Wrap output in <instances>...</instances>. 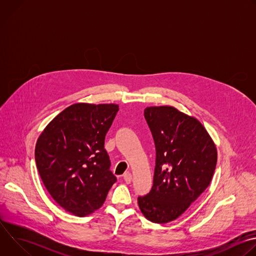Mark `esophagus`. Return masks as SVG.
<instances>
[{
    "mask_svg": "<svg viewBox=\"0 0 256 256\" xmlns=\"http://www.w3.org/2000/svg\"><path fill=\"white\" fill-rule=\"evenodd\" d=\"M124 181L126 182V184H130V182H132V174H130V172L124 173Z\"/></svg>",
    "mask_w": 256,
    "mask_h": 256,
    "instance_id": "34e87169",
    "label": "esophagus"
}]
</instances>
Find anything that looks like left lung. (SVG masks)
Here are the masks:
<instances>
[{"mask_svg":"<svg viewBox=\"0 0 256 256\" xmlns=\"http://www.w3.org/2000/svg\"><path fill=\"white\" fill-rule=\"evenodd\" d=\"M144 116L153 136V186L138 198L149 221L165 224L184 214L210 186L216 149L204 126L172 106H152Z\"/></svg>","mask_w":256,"mask_h":256,"instance_id":"8db88e82","label":"left lung"}]
</instances>
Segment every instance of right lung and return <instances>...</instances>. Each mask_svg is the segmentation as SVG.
<instances>
[{
	"mask_svg": "<svg viewBox=\"0 0 256 256\" xmlns=\"http://www.w3.org/2000/svg\"><path fill=\"white\" fill-rule=\"evenodd\" d=\"M118 112L116 104H72L36 142V167L46 188L62 208L79 216L99 208L116 182L104 140Z\"/></svg>",
	"mask_w": 256,
	"mask_h": 256,
	"instance_id": "obj_1",
	"label": "right lung"
}]
</instances>
